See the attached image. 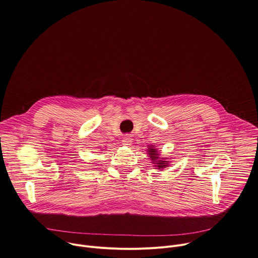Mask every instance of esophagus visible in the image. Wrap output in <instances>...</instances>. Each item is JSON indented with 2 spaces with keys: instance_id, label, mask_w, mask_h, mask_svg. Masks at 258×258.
I'll return each mask as SVG.
<instances>
[{
  "instance_id": "obj_1",
  "label": "esophagus",
  "mask_w": 258,
  "mask_h": 258,
  "mask_svg": "<svg viewBox=\"0 0 258 258\" xmlns=\"http://www.w3.org/2000/svg\"><path fill=\"white\" fill-rule=\"evenodd\" d=\"M122 144H123V145H126V146L131 145V144H132V138H131V136L126 135L125 137H123V139H122Z\"/></svg>"
}]
</instances>
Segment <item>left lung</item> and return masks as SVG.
Returning <instances> with one entry per match:
<instances>
[{
  "label": "left lung",
  "mask_w": 258,
  "mask_h": 258,
  "mask_svg": "<svg viewBox=\"0 0 258 258\" xmlns=\"http://www.w3.org/2000/svg\"><path fill=\"white\" fill-rule=\"evenodd\" d=\"M147 152H148V155H149L152 163L156 167V169H163V168H166L168 166L169 161H166L165 159L160 158L159 153L157 152V150L153 146H149Z\"/></svg>",
  "instance_id": "obj_1"
}]
</instances>
